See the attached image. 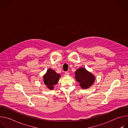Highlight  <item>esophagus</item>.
I'll list each match as a JSON object with an SVG mask.
<instances>
[{"label": "esophagus", "instance_id": "34e87169", "mask_svg": "<svg viewBox=\"0 0 128 128\" xmlns=\"http://www.w3.org/2000/svg\"><path fill=\"white\" fill-rule=\"evenodd\" d=\"M65 75H67V76H68V75H69V72H65Z\"/></svg>", "mask_w": 128, "mask_h": 128}]
</instances>
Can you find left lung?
I'll return each instance as SVG.
<instances>
[{"mask_svg": "<svg viewBox=\"0 0 128 128\" xmlns=\"http://www.w3.org/2000/svg\"><path fill=\"white\" fill-rule=\"evenodd\" d=\"M75 78L83 89L90 87L95 80V76L84 67H80L76 70L75 72Z\"/></svg>", "mask_w": 128, "mask_h": 128, "instance_id": "left-lung-1", "label": "left lung"}]
</instances>
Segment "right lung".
Wrapping results in <instances>:
<instances>
[{
	"instance_id": "add662e5",
	"label": "right lung",
	"mask_w": 128,
	"mask_h": 128,
	"mask_svg": "<svg viewBox=\"0 0 128 128\" xmlns=\"http://www.w3.org/2000/svg\"><path fill=\"white\" fill-rule=\"evenodd\" d=\"M60 77V74H58L54 70L48 68L46 74L43 76L44 82L47 88L52 90L54 88V86L58 82Z\"/></svg>"
}]
</instances>
